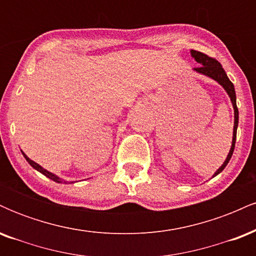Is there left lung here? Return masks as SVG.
Masks as SVG:
<instances>
[{
  "label": "left lung",
  "instance_id": "obj_1",
  "mask_svg": "<svg viewBox=\"0 0 256 256\" xmlns=\"http://www.w3.org/2000/svg\"><path fill=\"white\" fill-rule=\"evenodd\" d=\"M190 54H192L194 60H195L198 64H200V66L196 67V68H194V71L196 73H200V74H204L206 77L213 79V80H216V83L222 85V89L226 91V94H228V98H230L232 107H234V132H232L231 148H230V152H228V156L225 158V161L222 162V165L220 166L216 172H214L213 177H216V176H218L219 173L225 168L226 165L228 164V161H230L232 154H234V143H236L237 128H238V108H237V104H236V92H234V84L231 83V80L228 79V74H226L224 68H222V66L220 64V62H218V61L216 60V58L207 56V55L204 54V52H200L196 50H190Z\"/></svg>",
  "mask_w": 256,
  "mask_h": 256
}]
</instances>
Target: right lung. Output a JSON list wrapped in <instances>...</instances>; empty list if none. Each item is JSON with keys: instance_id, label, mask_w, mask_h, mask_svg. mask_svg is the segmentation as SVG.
<instances>
[{"instance_id": "right-lung-1", "label": "right lung", "mask_w": 256, "mask_h": 256, "mask_svg": "<svg viewBox=\"0 0 256 256\" xmlns=\"http://www.w3.org/2000/svg\"><path fill=\"white\" fill-rule=\"evenodd\" d=\"M22 155H24V158H26V161H28V162L30 164V165H31L32 167H34V170H37L38 172H40V173H42V174L46 176V177H48L49 179H52V180L56 182V183H70V184H71V183H77V180H71V182H70V180H64V179L60 178V177H58V176L55 174V173H52V172H49L48 170L43 168V167L40 166V165H38L37 162H34V161H32L31 158H28V155H26L24 152L22 150Z\"/></svg>"}]
</instances>
